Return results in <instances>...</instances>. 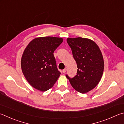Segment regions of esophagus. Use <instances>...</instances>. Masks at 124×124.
I'll use <instances>...</instances> for the list:
<instances>
[{
	"label": "esophagus",
	"mask_w": 124,
	"mask_h": 124,
	"mask_svg": "<svg viewBox=\"0 0 124 124\" xmlns=\"http://www.w3.org/2000/svg\"><path fill=\"white\" fill-rule=\"evenodd\" d=\"M66 71H67V69L66 68H65L64 69H63L62 70V71H63V73H66Z\"/></svg>",
	"instance_id": "obj_1"
}]
</instances>
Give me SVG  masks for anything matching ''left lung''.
<instances>
[{
	"label": "left lung",
	"instance_id": "8db88e82",
	"mask_svg": "<svg viewBox=\"0 0 124 124\" xmlns=\"http://www.w3.org/2000/svg\"><path fill=\"white\" fill-rule=\"evenodd\" d=\"M74 60L77 64L76 75L69 79L76 91L85 93L94 88L100 82L104 69V62L100 49L91 39L82 37L68 38Z\"/></svg>",
	"mask_w": 124,
	"mask_h": 124
}]
</instances>
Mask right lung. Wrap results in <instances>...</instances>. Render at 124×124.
<instances>
[{"label": "right lung", "instance_id": "add662e5", "mask_svg": "<svg viewBox=\"0 0 124 124\" xmlns=\"http://www.w3.org/2000/svg\"><path fill=\"white\" fill-rule=\"evenodd\" d=\"M63 40L59 37H38L31 40L25 49L21 59L22 72L35 89L46 91L57 81L61 73L54 52Z\"/></svg>", "mask_w": 124, "mask_h": 124}]
</instances>
